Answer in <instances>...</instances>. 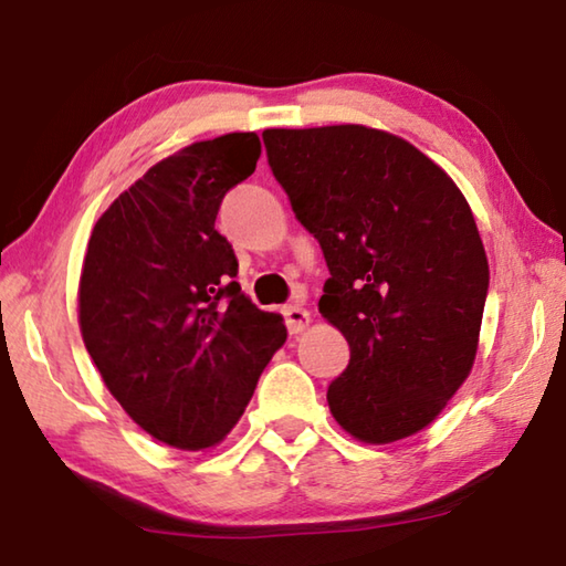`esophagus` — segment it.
Returning <instances> with one entry per match:
<instances>
[{"instance_id":"34e87169","label":"esophagus","mask_w":566,"mask_h":566,"mask_svg":"<svg viewBox=\"0 0 566 566\" xmlns=\"http://www.w3.org/2000/svg\"><path fill=\"white\" fill-rule=\"evenodd\" d=\"M284 319H286V331H290V335H300L302 331H307L312 317L305 307L290 305L284 307Z\"/></svg>"}]
</instances>
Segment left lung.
<instances>
[{"label": "left lung", "mask_w": 566, "mask_h": 566, "mask_svg": "<svg viewBox=\"0 0 566 566\" xmlns=\"http://www.w3.org/2000/svg\"><path fill=\"white\" fill-rule=\"evenodd\" d=\"M269 165L323 249L319 315L348 368L327 407L353 440L432 424L478 356L488 259L458 185L407 139L364 124L264 129Z\"/></svg>", "instance_id": "8db88e82"}]
</instances>
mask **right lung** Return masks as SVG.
Returning a JSON list of instances; mask_svg holds the SVG:
<instances>
[{"instance_id": "obj_1", "label": "right lung", "mask_w": 566, "mask_h": 566, "mask_svg": "<svg viewBox=\"0 0 566 566\" xmlns=\"http://www.w3.org/2000/svg\"><path fill=\"white\" fill-rule=\"evenodd\" d=\"M259 155L254 132H231L159 159L101 213L83 259L88 356L126 415L177 450L221 444L286 340L284 317L233 282L239 261L216 231Z\"/></svg>"}]
</instances>
